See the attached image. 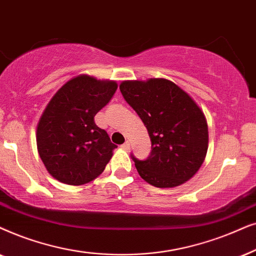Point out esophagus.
<instances>
[{
  "instance_id": "34e87169",
  "label": "esophagus",
  "mask_w": 256,
  "mask_h": 256,
  "mask_svg": "<svg viewBox=\"0 0 256 256\" xmlns=\"http://www.w3.org/2000/svg\"><path fill=\"white\" fill-rule=\"evenodd\" d=\"M130 142H125L124 144L122 145V148L125 150V151H128V150H130Z\"/></svg>"
}]
</instances>
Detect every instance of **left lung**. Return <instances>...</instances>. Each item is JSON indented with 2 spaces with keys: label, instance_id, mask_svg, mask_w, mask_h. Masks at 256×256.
Returning a JSON list of instances; mask_svg holds the SVG:
<instances>
[{
  "label": "left lung",
  "instance_id": "1",
  "mask_svg": "<svg viewBox=\"0 0 256 256\" xmlns=\"http://www.w3.org/2000/svg\"><path fill=\"white\" fill-rule=\"evenodd\" d=\"M119 88L151 138L148 159L132 156L139 176L159 188L182 185L202 168L208 148V126L202 108L165 78L124 80Z\"/></svg>",
  "mask_w": 256,
  "mask_h": 256
}]
</instances>
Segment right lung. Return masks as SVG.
I'll return each instance as SVG.
<instances>
[{"label": "right lung", "mask_w": 256, "mask_h": 256, "mask_svg": "<svg viewBox=\"0 0 256 256\" xmlns=\"http://www.w3.org/2000/svg\"><path fill=\"white\" fill-rule=\"evenodd\" d=\"M114 80L80 74L54 94L36 131L38 154L48 172L68 185L92 182L105 170L117 145L98 128L94 116L114 96Z\"/></svg>", "instance_id": "obj_1"}]
</instances>
